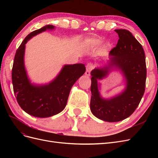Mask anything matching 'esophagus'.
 <instances>
[{
	"label": "esophagus",
	"mask_w": 158,
	"mask_h": 158,
	"mask_svg": "<svg viewBox=\"0 0 158 158\" xmlns=\"http://www.w3.org/2000/svg\"><path fill=\"white\" fill-rule=\"evenodd\" d=\"M93 69V65L92 63H88L86 66V70H85V74L86 76H89L90 75V72Z\"/></svg>",
	"instance_id": "obj_1"
}]
</instances>
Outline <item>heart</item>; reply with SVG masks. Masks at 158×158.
I'll return each instance as SVG.
<instances>
[{"label":"heart","instance_id":"obj_1","mask_svg":"<svg viewBox=\"0 0 158 158\" xmlns=\"http://www.w3.org/2000/svg\"><path fill=\"white\" fill-rule=\"evenodd\" d=\"M102 42L96 39H88L85 40L83 45L85 47H98L101 45Z\"/></svg>","mask_w":158,"mask_h":158}]
</instances>
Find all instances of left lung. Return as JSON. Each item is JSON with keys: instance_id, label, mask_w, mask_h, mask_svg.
<instances>
[{"instance_id": "left-lung-1", "label": "left lung", "mask_w": 158, "mask_h": 158, "mask_svg": "<svg viewBox=\"0 0 158 158\" xmlns=\"http://www.w3.org/2000/svg\"><path fill=\"white\" fill-rule=\"evenodd\" d=\"M119 39L110 51L107 64L91 72L92 84L90 110L95 117L106 122H118L131 116L144 95L146 80V57L143 47L127 30H114ZM114 69H118L126 80V88L111 98H103L98 80Z\"/></svg>"}]
</instances>
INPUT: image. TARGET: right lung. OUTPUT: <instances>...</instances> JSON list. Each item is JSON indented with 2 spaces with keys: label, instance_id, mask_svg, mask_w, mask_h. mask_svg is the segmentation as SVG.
<instances>
[{
  "label": "right lung",
  "instance_id": "1",
  "mask_svg": "<svg viewBox=\"0 0 158 158\" xmlns=\"http://www.w3.org/2000/svg\"><path fill=\"white\" fill-rule=\"evenodd\" d=\"M55 26L46 25L25 38L14 56L12 70L14 93L21 108L31 116L46 118L60 113L65 108L70 89L85 72L84 64H65L55 79L48 84H32L24 64L26 44L31 37Z\"/></svg>",
  "mask_w": 158,
  "mask_h": 158
}]
</instances>
